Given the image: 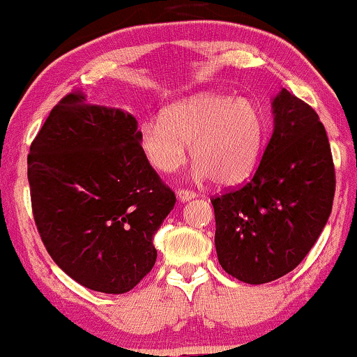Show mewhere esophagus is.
Returning <instances> with one entry per match:
<instances>
[{
  "label": "esophagus",
  "mask_w": 357,
  "mask_h": 357,
  "mask_svg": "<svg viewBox=\"0 0 357 357\" xmlns=\"http://www.w3.org/2000/svg\"><path fill=\"white\" fill-rule=\"evenodd\" d=\"M176 196H178V199L181 201V203H186V201L195 199L196 192L191 191V190H178V191H176Z\"/></svg>",
  "instance_id": "esophagus-1"
}]
</instances>
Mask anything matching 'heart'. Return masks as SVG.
I'll return each instance as SVG.
<instances>
[{"mask_svg": "<svg viewBox=\"0 0 357 357\" xmlns=\"http://www.w3.org/2000/svg\"><path fill=\"white\" fill-rule=\"evenodd\" d=\"M266 139V121L256 102L218 93H197L165 108L161 119L139 126V146L154 169L174 173L190 144L192 176L222 186L243 183L255 171Z\"/></svg>", "mask_w": 357, "mask_h": 357, "instance_id": "heart-1", "label": "heart"}]
</instances>
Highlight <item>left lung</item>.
<instances>
[{
	"label": "left lung",
	"mask_w": 357,
	"mask_h": 357,
	"mask_svg": "<svg viewBox=\"0 0 357 357\" xmlns=\"http://www.w3.org/2000/svg\"><path fill=\"white\" fill-rule=\"evenodd\" d=\"M271 106L273 136L251 181L211 199L221 268L248 284L271 282L301 263L328 222L336 190L316 111L284 88Z\"/></svg>",
	"instance_id": "8db88e82"
}]
</instances>
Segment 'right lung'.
Instances as JSON below:
<instances>
[{"mask_svg": "<svg viewBox=\"0 0 357 357\" xmlns=\"http://www.w3.org/2000/svg\"><path fill=\"white\" fill-rule=\"evenodd\" d=\"M28 181L46 251L76 282L123 294L151 271L176 196L141 151L135 116L64 96L29 148Z\"/></svg>", "mask_w": 357, "mask_h": 357, "instance_id": "right-lung-1", "label": "right lung"}]
</instances>
